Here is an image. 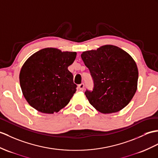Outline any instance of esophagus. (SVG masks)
Masks as SVG:
<instances>
[{"label": "esophagus", "instance_id": "obj_1", "mask_svg": "<svg viewBox=\"0 0 158 158\" xmlns=\"http://www.w3.org/2000/svg\"><path fill=\"white\" fill-rule=\"evenodd\" d=\"M78 89L80 90H81V91L84 90V83H82V84H79V85H78Z\"/></svg>", "mask_w": 158, "mask_h": 158}]
</instances>
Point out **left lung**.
<instances>
[{"label": "left lung", "instance_id": "1", "mask_svg": "<svg viewBox=\"0 0 158 158\" xmlns=\"http://www.w3.org/2000/svg\"><path fill=\"white\" fill-rule=\"evenodd\" d=\"M81 57L94 81L92 91L85 92L90 105L104 114L125 108L137 88L139 73L133 57L112 45L84 52Z\"/></svg>", "mask_w": 158, "mask_h": 158}]
</instances>
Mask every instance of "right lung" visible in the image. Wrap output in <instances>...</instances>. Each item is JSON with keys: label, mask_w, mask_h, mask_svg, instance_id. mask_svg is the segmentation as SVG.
I'll list each match as a JSON object with an SVG mask.
<instances>
[{"label": "right lung", "mask_w": 158, "mask_h": 158, "mask_svg": "<svg viewBox=\"0 0 158 158\" xmlns=\"http://www.w3.org/2000/svg\"><path fill=\"white\" fill-rule=\"evenodd\" d=\"M76 52L48 48L35 52L21 69L19 82L26 101L41 113L53 114L66 106L76 91L68 66Z\"/></svg>", "instance_id": "right-lung-1"}]
</instances>
